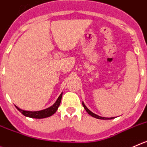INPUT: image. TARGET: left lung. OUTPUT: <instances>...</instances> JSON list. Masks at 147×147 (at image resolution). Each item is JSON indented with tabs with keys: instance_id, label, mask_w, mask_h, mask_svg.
<instances>
[{
	"instance_id": "8db88e82",
	"label": "left lung",
	"mask_w": 147,
	"mask_h": 147,
	"mask_svg": "<svg viewBox=\"0 0 147 147\" xmlns=\"http://www.w3.org/2000/svg\"><path fill=\"white\" fill-rule=\"evenodd\" d=\"M82 105H83V107H84V109L86 110V111L87 112L89 115H90L91 116L94 117V118H97V119H101V120H110V119H113V118H113V117H112V118H105V117H101V116H99V115H97L94 114V113H92V111H90V110H89V109L86 107V106L85 105L84 103V102H82Z\"/></svg>"
}]
</instances>
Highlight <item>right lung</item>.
<instances>
[{
	"label": "right lung",
	"instance_id": "1",
	"mask_svg": "<svg viewBox=\"0 0 147 147\" xmlns=\"http://www.w3.org/2000/svg\"><path fill=\"white\" fill-rule=\"evenodd\" d=\"M62 95L63 93H61V94H60L59 97H58V98L57 99L56 101H55V102L54 103L53 105L50 106V107H47V108L45 109V110H40V111H27V110H22V109L19 108L17 106H16V108L18 109V110L20 111L21 113L26 117H29V118H37V119L47 118V117H50L51 116V115H53L58 110V107H59L60 104H61Z\"/></svg>",
	"mask_w": 147,
	"mask_h": 147
}]
</instances>
